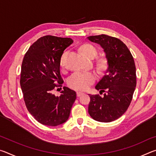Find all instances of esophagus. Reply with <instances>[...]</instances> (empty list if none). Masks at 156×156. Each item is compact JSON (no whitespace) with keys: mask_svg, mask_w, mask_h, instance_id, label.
I'll use <instances>...</instances> for the list:
<instances>
[{"mask_svg":"<svg viewBox=\"0 0 156 156\" xmlns=\"http://www.w3.org/2000/svg\"><path fill=\"white\" fill-rule=\"evenodd\" d=\"M83 94V92H81V91H77L76 92V95H77V96H80L82 95Z\"/></svg>","mask_w":156,"mask_h":156,"instance_id":"34e87169","label":"esophagus"}]
</instances>
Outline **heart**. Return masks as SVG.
<instances>
[{"label":"heart","mask_w":156,"mask_h":156,"mask_svg":"<svg viewBox=\"0 0 156 156\" xmlns=\"http://www.w3.org/2000/svg\"><path fill=\"white\" fill-rule=\"evenodd\" d=\"M81 51L84 56L91 58H94L97 54V49L94 46L90 44H86L81 47ZM65 54H63L60 60L61 67L65 65ZM96 75L91 72H76L72 73L67 80L68 86L76 90L84 91L87 89L89 86L96 80Z\"/></svg>","instance_id":"b5f03b06"}]
</instances>
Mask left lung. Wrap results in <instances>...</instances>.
I'll return each mask as SVG.
<instances>
[{
    "mask_svg": "<svg viewBox=\"0 0 156 156\" xmlns=\"http://www.w3.org/2000/svg\"><path fill=\"white\" fill-rule=\"evenodd\" d=\"M87 38L104 49L107 66L96 86L103 96L89 95L88 112L95 120L112 122L122 116L130 105L136 86L135 62L128 47L120 39L106 34Z\"/></svg>",
    "mask_w": 156,
    "mask_h": 156,
    "instance_id": "obj_1",
    "label": "left lung"
}]
</instances>
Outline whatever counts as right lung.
<instances>
[{"label":"right lung","mask_w":156,"mask_h":156,"mask_svg":"<svg viewBox=\"0 0 156 156\" xmlns=\"http://www.w3.org/2000/svg\"><path fill=\"white\" fill-rule=\"evenodd\" d=\"M73 43L69 38L44 36L31 44L23 58L20 79L23 98L29 112L42 125L55 126L66 122L76 98V92L65 87L60 96L52 94L62 87L60 58Z\"/></svg>","instance_id":"add662e5"}]
</instances>
